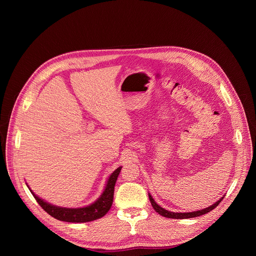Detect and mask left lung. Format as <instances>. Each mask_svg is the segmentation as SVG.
Listing matches in <instances>:
<instances>
[{"instance_id": "1", "label": "left lung", "mask_w": 256, "mask_h": 256, "mask_svg": "<svg viewBox=\"0 0 256 256\" xmlns=\"http://www.w3.org/2000/svg\"><path fill=\"white\" fill-rule=\"evenodd\" d=\"M149 198H150V202L154 208V210L160 214L161 216H166V218H196V216H202V214H204L208 212H210L212 210H214L216 206H218V204H220L223 200L220 198L218 200L216 204H214L212 206H208V208H206L204 210H196V212H169L163 208H161L159 204H156V202L153 200V198L151 196V194H149Z\"/></svg>"}]
</instances>
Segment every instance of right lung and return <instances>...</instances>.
<instances>
[{"label":"right lung","mask_w":256,"mask_h":256,"mask_svg":"<svg viewBox=\"0 0 256 256\" xmlns=\"http://www.w3.org/2000/svg\"><path fill=\"white\" fill-rule=\"evenodd\" d=\"M122 170V167H118L110 176L108 178L106 188L101 194V196L92 204L79 208H60L56 206H52L38 196H35L33 192L30 190L31 194H33L34 198L40 204V206L52 216H54L56 220L70 222V223H86L97 220L99 218H102L106 212L110 210L114 202V186L118 180V174Z\"/></svg>","instance_id":"right-lung-1"}]
</instances>
